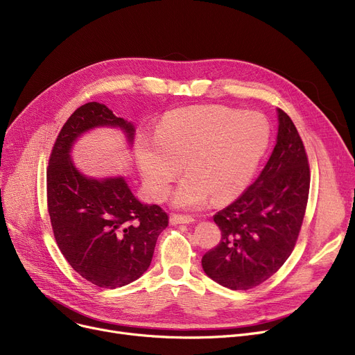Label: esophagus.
Returning a JSON list of instances; mask_svg holds the SVG:
<instances>
[{"instance_id": "obj_1", "label": "esophagus", "mask_w": 355, "mask_h": 355, "mask_svg": "<svg viewBox=\"0 0 355 355\" xmlns=\"http://www.w3.org/2000/svg\"><path fill=\"white\" fill-rule=\"evenodd\" d=\"M170 223L173 226H175V225H191V223H194V218L191 216L173 214L171 218H170Z\"/></svg>"}]
</instances>
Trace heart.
<instances>
[{"mask_svg": "<svg viewBox=\"0 0 355 355\" xmlns=\"http://www.w3.org/2000/svg\"><path fill=\"white\" fill-rule=\"evenodd\" d=\"M270 141V126L259 112L204 105L173 112L155 137L137 141V161L153 198L170 194L171 184L185 177L174 196L178 209L196 210L214 198L227 202L250 184Z\"/></svg>", "mask_w": 355, "mask_h": 355, "instance_id": "heart-1", "label": "heart"}]
</instances>
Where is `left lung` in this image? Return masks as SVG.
Wrapping results in <instances>:
<instances>
[{"label":"left lung","mask_w":355,"mask_h":355,"mask_svg":"<svg viewBox=\"0 0 355 355\" xmlns=\"http://www.w3.org/2000/svg\"><path fill=\"white\" fill-rule=\"evenodd\" d=\"M277 138L257 180L214 214L220 243L201 259L214 282L233 291L263 284L291 256L306 210L311 173L292 119L277 109Z\"/></svg>","instance_id":"1"}]
</instances>
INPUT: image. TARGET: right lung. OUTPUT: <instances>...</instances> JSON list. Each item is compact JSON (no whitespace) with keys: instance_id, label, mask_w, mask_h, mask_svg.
<instances>
[{"instance_id":"add662e5","label":"right lung","mask_w":355,"mask_h":355,"mask_svg":"<svg viewBox=\"0 0 355 355\" xmlns=\"http://www.w3.org/2000/svg\"><path fill=\"white\" fill-rule=\"evenodd\" d=\"M98 126L121 128L129 144L134 139V125L105 105L78 107L51 149L47 207L55 243L69 265L90 284L115 289L146 272L168 214L157 204H142L123 177L89 178L74 166V141Z\"/></svg>"}]
</instances>
